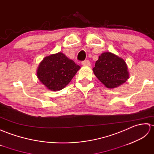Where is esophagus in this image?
I'll return each instance as SVG.
<instances>
[{
  "label": "esophagus",
  "mask_w": 154,
  "mask_h": 154,
  "mask_svg": "<svg viewBox=\"0 0 154 154\" xmlns=\"http://www.w3.org/2000/svg\"><path fill=\"white\" fill-rule=\"evenodd\" d=\"M82 64L83 66H90L91 65L90 62L88 60H84V61H83V62H82Z\"/></svg>",
  "instance_id": "34e87169"
}]
</instances>
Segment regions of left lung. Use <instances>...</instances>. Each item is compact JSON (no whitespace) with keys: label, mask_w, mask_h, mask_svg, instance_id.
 <instances>
[{"label":"left lung","mask_w":154,"mask_h":154,"mask_svg":"<svg viewBox=\"0 0 154 154\" xmlns=\"http://www.w3.org/2000/svg\"><path fill=\"white\" fill-rule=\"evenodd\" d=\"M95 66V76L107 88H117L128 79L129 72L125 60L112 53H102Z\"/></svg>","instance_id":"8db88e82"}]
</instances>
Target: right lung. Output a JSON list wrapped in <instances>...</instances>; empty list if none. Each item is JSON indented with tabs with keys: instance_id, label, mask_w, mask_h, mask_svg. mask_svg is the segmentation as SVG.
Here are the masks:
<instances>
[{
	"instance_id": "add662e5",
	"label": "right lung",
	"mask_w": 154,
	"mask_h": 154,
	"mask_svg": "<svg viewBox=\"0 0 154 154\" xmlns=\"http://www.w3.org/2000/svg\"><path fill=\"white\" fill-rule=\"evenodd\" d=\"M80 66L59 52L45 57L37 68V76L43 86L51 91L63 90L80 70Z\"/></svg>"
}]
</instances>
